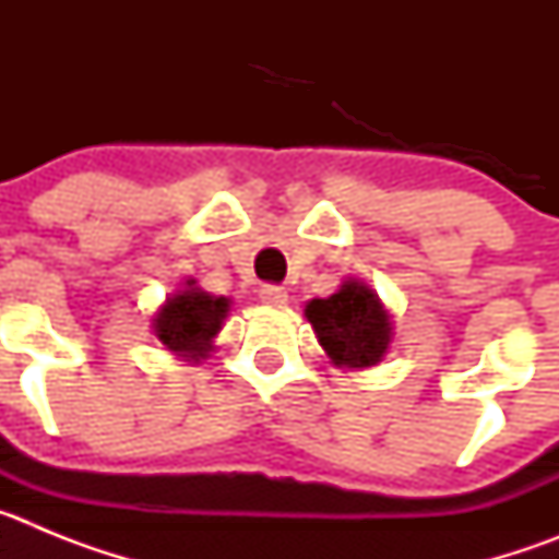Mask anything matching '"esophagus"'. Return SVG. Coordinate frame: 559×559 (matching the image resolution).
Instances as JSON below:
<instances>
[{
	"label": "esophagus",
	"instance_id": "esophagus-1",
	"mask_svg": "<svg viewBox=\"0 0 559 559\" xmlns=\"http://www.w3.org/2000/svg\"><path fill=\"white\" fill-rule=\"evenodd\" d=\"M260 299H263V305H269V308H283V305L288 302V290L280 288V285H263V288H260Z\"/></svg>",
	"mask_w": 559,
	"mask_h": 559
}]
</instances>
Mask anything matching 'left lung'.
I'll return each mask as SVG.
<instances>
[{"label": "left lung", "mask_w": 559, "mask_h": 559, "mask_svg": "<svg viewBox=\"0 0 559 559\" xmlns=\"http://www.w3.org/2000/svg\"><path fill=\"white\" fill-rule=\"evenodd\" d=\"M305 316L335 367H374L392 341L389 310L369 285L355 280H347L328 299H310Z\"/></svg>", "instance_id": "8db88e82"}]
</instances>
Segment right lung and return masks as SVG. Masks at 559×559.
<instances>
[{
	"label": "right lung",
	"instance_id": "obj_1",
	"mask_svg": "<svg viewBox=\"0 0 559 559\" xmlns=\"http://www.w3.org/2000/svg\"><path fill=\"white\" fill-rule=\"evenodd\" d=\"M226 313V296H210L195 288V280H187V288L173 294L153 316V333L170 353L199 360L210 349V341L218 335Z\"/></svg>",
	"mask_w": 559,
	"mask_h": 559
}]
</instances>
